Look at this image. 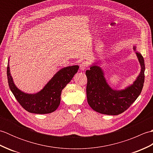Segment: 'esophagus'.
<instances>
[{
    "label": "esophagus",
    "mask_w": 153,
    "mask_h": 153,
    "mask_svg": "<svg viewBox=\"0 0 153 153\" xmlns=\"http://www.w3.org/2000/svg\"><path fill=\"white\" fill-rule=\"evenodd\" d=\"M87 68V63L86 62H83L80 64V70L82 71H84Z\"/></svg>",
    "instance_id": "esophagus-1"
}]
</instances>
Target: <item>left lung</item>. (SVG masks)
I'll return each instance as SVG.
<instances>
[{
  "label": "left lung",
  "mask_w": 153,
  "mask_h": 153,
  "mask_svg": "<svg viewBox=\"0 0 153 153\" xmlns=\"http://www.w3.org/2000/svg\"><path fill=\"white\" fill-rule=\"evenodd\" d=\"M136 54L141 64V72L134 83L125 89H112L107 83L103 71L98 66L94 65L85 71L87 98L91 108L103 114L118 115L135 102L143 87L145 69L143 57L137 52Z\"/></svg>",
  "instance_id": "obj_1"
}]
</instances>
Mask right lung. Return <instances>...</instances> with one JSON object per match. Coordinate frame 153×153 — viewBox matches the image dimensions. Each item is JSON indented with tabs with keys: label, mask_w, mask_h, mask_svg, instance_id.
Segmentation results:
<instances>
[{
	"label": "right lung",
	"mask_w": 153,
	"mask_h": 153,
	"mask_svg": "<svg viewBox=\"0 0 153 153\" xmlns=\"http://www.w3.org/2000/svg\"><path fill=\"white\" fill-rule=\"evenodd\" d=\"M78 69V66L63 68L54 75L39 92L28 94L21 91L15 85L10 72L8 60V82L13 95L23 108L29 112L44 114L53 112L58 108L60 103L62 91L70 83Z\"/></svg>",
	"instance_id": "right-lung-1"
}]
</instances>
